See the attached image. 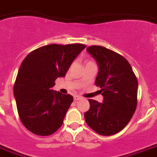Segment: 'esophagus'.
Instances as JSON below:
<instances>
[{
	"mask_svg": "<svg viewBox=\"0 0 157 157\" xmlns=\"http://www.w3.org/2000/svg\"><path fill=\"white\" fill-rule=\"evenodd\" d=\"M82 98L80 97V96H78V95H75V96H74V100H75V101H78V100H80V99H81Z\"/></svg>",
	"mask_w": 157,
	"mask_h": 157,
	"instance_id": "esophagus-1",
	"label": "esophagus"
}]
</instances>
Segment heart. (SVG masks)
Masks as SVG:
<instances>
[{
  "label": "heart",
  "mask_w": 157,
  "mask_h": 157,
  "mask_svg": "<svg viewBox=\"0 0 157 157\" xmlns=\"http://www.w3.org/2000/svg\"><path fill=\"white\" fill-rule=\"evenodd\" d=\"M87 63H94V62H92V61H88V62L86 63V64Z\"/></svg>",
  "instance_id": "b5f03b06"
}]
</instances>
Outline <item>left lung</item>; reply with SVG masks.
Instances as JSON below:
<instances>
[{"label": "left lung", "mask_w": 157, "mask_h": 157, "mask_svg": "<svg viewBox=\"0 0 157 157\" xmlns=\"http://www.w3.org/2000/svg\"><path fill=\"white\" fill-rule=\"evenodd\" d=\"M86 50L98 64L95 85L101 88L104 99L102 103L89 99L86 122L100 135L116 134L126 126L136 110L138 82L129 63L120 54L95 45Z\"/></svg>", "instance_id": "1"}]
</instances>
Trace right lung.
<instances>
[{"instance_id": "1", "label": "right lung", "mask_w": 157, "mask_h": 157, "mask_svg": "<svg viewBox=\"0 0 157 157\" xmlns=\"http://www.w3.org/2000/svg\"><path fill=\"white\" fill-rule=\"evenodd\" d=\"M86 47L82 44H49L31 52L23 60L13 93L19 117L28 130L49 136L61 127L73 97L53 91L52 87L56 78L65 76Z\"/></svg>"}]
</instances>
